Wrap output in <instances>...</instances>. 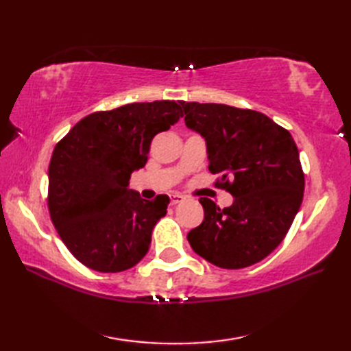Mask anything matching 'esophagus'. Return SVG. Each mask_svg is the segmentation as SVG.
<instances>
[{
    "mask_svg": "<svg viewBox=\"0 0 351 351\" xmlns=\"http://www.w3.org/2000/svg\"><path fill=\"white\" fill-rule=\"evenodd\" d=\"M169 199H170V205H178V204H181V202H184V200H185V197L182 195H178V193H173V195H170Z\"/></svg>",
    "mask_w": 351,
    "mask_h": 351,
    "instance_id": "34e87169",
    "label": "esophagus"
}]
</instances>
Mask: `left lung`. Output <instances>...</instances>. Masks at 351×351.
<instances>
[{
	"label": "left lung",
	"mask_w": 351,
	"mask_h": 351,
	"mask_svg": "<svg viewBox=\"0 0 351 351\" xmlns=\"http://www.w3.org/2000/svg\"><path fill=\"white\" fill-rule=\"evenodd\" d=\"M187 128L206 143L211 173L234 196L220 210L211 199L202 225L187 238L199 256L228 270L259 263L285 238L304 190L299 149L270 117L223 104L181 102Z\"/></svg>",
	"instance_id": "1"
}]
</instances>
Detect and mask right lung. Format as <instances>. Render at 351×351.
I'll return each mask as SVG.
<instances>
[{
	"mask_svg": "<svg viewBox=\"0 0 351 351\" xmlns=\"http://www.w3.org/2000/svg\"><path fill=\"white\" fill-rule=\"evenodd\" d=\"M182 117L175 101L126 104L86 116L52 152L51 220L81 264L119 273L138 264L169 197H140L131 173L145 167L151 141Z\"/></svg>",
	"mask_w": 351,
	"mask_h": 351,
	"instance_id": "add662e5",
	"label": "right lung"
}]
</instances>
